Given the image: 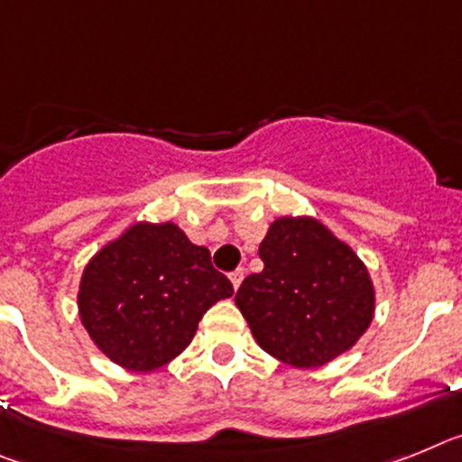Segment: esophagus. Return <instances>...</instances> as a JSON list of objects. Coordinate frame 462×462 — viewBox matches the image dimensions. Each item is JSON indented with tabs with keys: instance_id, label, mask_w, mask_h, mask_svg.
<instances>
[{
	"instance_id": "esophagus-1",
	"label": "esophagus",
	"mask_w": 462,
	"mask_h": 462,
	"mask_svg": "<svg viewBox=\"0 0 462 462\" xmlns=\"http://www.w3.org/2000/svg\"><path fill=\"white\" fill-rule=\"evenodd\" d=\"M244 276H246V272H244V267H239V270H235V272H232V274H230L232 288H235V291H236V288H239V286H242Z\"/></svg>"
}]
</instances>
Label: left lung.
Masks as SVG:
<instances>
[{
	"instance_id": "left-lung-1",
	"label": "left lung",
	"mask_w": 462,
	"mask_h": 462,
	"mask_svg": "<svg viewBox=\"0 0 462 462\" xmlns=\"http://www.w3.org/2000/svg\"><path fill=\"white\" fill-rule=\"evenodd\" d=\"M258 254L264 270L244 279L235 302L263 351L292 367H320L370 328V272L320 220L276 218Z\"/></svg>"
}]
</instances>
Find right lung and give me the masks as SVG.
Listing matches in <instances>:
<instances>
[{
	"label": "right lung",
	"instance_id": "right-lung-1",
	"mask_svg": "<svg viewBox=\"0 0 462 462\" xmlns=\"http://www.w3.org/2000/svg\"><path fill=\"white\" fill-rule=\"evenodd\" d=\"M230 279L214 270L208 248L174 223H134L86 264L79 314L90 339L116 365L153 372L174 360Z\"/></svg>",
	"mask_w": 462,
	"mask_h": 462
}]
</instances>
